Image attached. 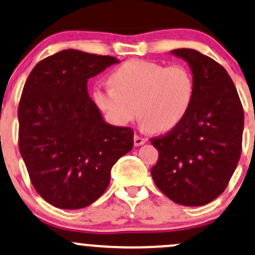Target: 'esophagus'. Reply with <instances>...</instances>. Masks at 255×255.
Wrapping results in <instances>:
<instances>
[{"label":"esophagus","instance_id":"1","mask_svg":"<svg viewBox=\"0 0 255 255\" xmlns=\"http://www.w3.org/2000/svg\"><path fill=\"white\" fill-rule=\"evenodd\" d=\"M133 143H135V145H142L143 143H145V138H143V137H141L139 135H135L133 136Z\"/></svg>","mask_w":255,"mask_h":255}]
</instances>
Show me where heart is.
<instances>
[{
    "instance_id": "heart-1",
    "label": "heart",
    "mask_w": 255,
    "mask_h": 255,
    "mask_svg": "<svg viewBox=\"0 0 255 255\" xmlns=\"http://www.w3.org/2000/svg\"><path fill=\"white\" fill-rule=\"evenodd\" d=\"M112 87H97L93 99L114 125H127L136 113L154 132H165L182 122L193 102L195 83L185 65L128 60L110 76Z\"/></svg>"
}]
</instances>
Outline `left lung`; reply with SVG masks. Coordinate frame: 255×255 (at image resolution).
<instances>
[{
  "label": "left lung",
  "instance_id": "8db88e82",
  "mask_svg": "<svg viewBox=\"0 0 255 255\" xmlns=\"http://www.w3.org/2000/svg\"><path fill=\"white\" fill-rule=\"evenodd\" d=\"M191 68L195 91L177 127L149 141L159 151L154 183L183 206H202L227 189L242 150L245 113L227 70L195 49H174Z\"/></svg>",
  "mask_w": 255,
  "mask_h": 255
}]
</instances>
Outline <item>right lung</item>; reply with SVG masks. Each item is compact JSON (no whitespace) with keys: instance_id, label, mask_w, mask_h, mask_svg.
Segmentation results:
<instances>
[{"instance_id":"right-lung-1","label":"right lung","mask_w":255,"mask_h":255,"mask_svg":"<svg viewBox=\"0 0 255 255\" xmlns=\"http://www.w3.org/2000/svg\"><path fill=\"white\" fill-rule=\"evenodd\" d=\"M110 55L61 50L28 74L18 107L19 150L37 193L62 210L95 202L111 168L133 147V130L102 119L88 79L117 64Z\"/></svg>"}]
</instances>
